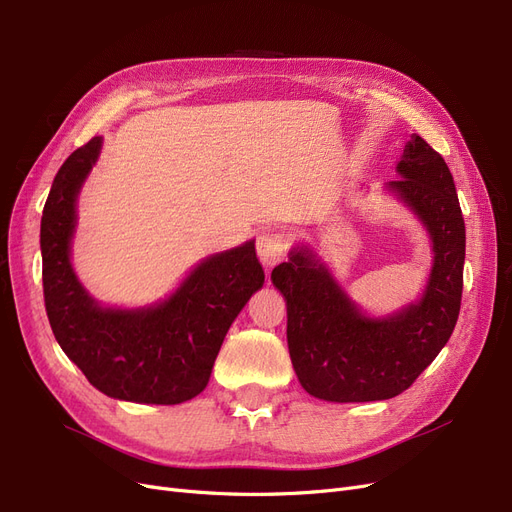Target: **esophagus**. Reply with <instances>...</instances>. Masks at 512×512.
Wrapping results in <instances>:
<instances>
[{
	"label": "esophagus",
	"mask_w": 512,
	"mask_h": 512,
	"mask_svg": "<svg viewBox=\"0 0 512 512\" xmlns=\"http://www.w3.org/2000/svg\"><path fill=\"white\" fill-rule=\"evenodd\" d=\"M288 242H291V238H288V234L282 230H270V232H263L259 236L257 255L265 268H272V265H276L278 261L284 259Z\"/></svg>",
	"instance_id": "esophagus-1"
}]
</instances>
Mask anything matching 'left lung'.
Segmentation results:
<instances>
[{"instance_id": "8db88e82", "label": "left lung", "mask_w": 512, "mask_h": 512, "mask_svg": "<svg viewBox=\"0 0 512 512\" xmlns=\"http://www.w3.org/2000/svg\"><path fill=\"white\" fill-rule=\"evenodd\" d=\"M397 173L387 190L418 215L433 240V270L418 303L389 318H368L305 247L272 272L286 299L297 379L326 402H379L406 391L448 343L460 314L466 236L454 177L416 133Z\"/></svg>"}]
</instances>
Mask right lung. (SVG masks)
Listing matches in <instances>:
<instances>
[{"label":"right lung","mask_w":512,"mask_h":512,"mask_svg":"<svg viewBox=\"0 0 512 512\" xmlns=\"http://www.w3.org/2000/svg\"><path fill=\"white\" fill-rule=\"evenodd\" d=\"M102 138L58 169L41 217L43 299L54 337L98 391L136 404H182L201 393L226 332L265 274L255 242L198 263L177 291L150 307H100L71 265L77 196Z\"/></svg>","instance_id":"obj_1"}]
</instances>
